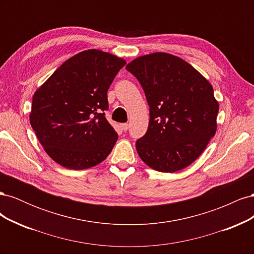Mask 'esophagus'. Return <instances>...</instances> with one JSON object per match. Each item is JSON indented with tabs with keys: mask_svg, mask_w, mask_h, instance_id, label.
I'll use <instances>...</instances> for the list:
<instances>
[{
	"mask_svg": "<svg viewBox=\"0 0 254 254\" xmlns=\"http://www.w3.org/2000/svg\"><path fill=\"white\" fill-rule=\"evenodd\" d=\"M121 128H122V130L126 131V130H128V128H129V125L127 124V123H124V124H121Z\"/></svg>",
	"mask_w": 254,
	"mask_h": 254,
	"instance_id": "34e87169",
	"label": "esophagus"
}]
</instances>
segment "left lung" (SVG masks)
<instances>
[{
    "label": "left lung",
    "instance_id": "1",
    "mask_svg": "<svg viewBox=\"0 0 254 254\" xmlns=\"http://www.w3.org/2000/svg\"><path fill=\"white\" fill-rule=\"evenodd\" d=\"M149 106V124L135 143L143 162L175 173L201 155L216 132L218 102L211 83L187 61L153 53L128 64Z\"/></svg>",
    "mask_w": 254,
    "mask_h": 254
}]
</instances>
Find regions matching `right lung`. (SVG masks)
I'll return each instance as SVG.
<instances>
[{
	"instance_id": "obj_1",
	"label": "right lung",
	"mask_w": 254,
	"mask_h": 254,
	"mask_svg": "<svg viewBox=\"0 0 254 254\" xmlns=\"http://www.w3.org/2000/svg\"><path fill=\"white\" fill-rule=\"evenodd\" d=\"M122 58L99 50L67 59L38 89L29 121L48 155L70 170H86L108 157L118 133L105 118L107 92Z\"/></svg>"
}]
</instances>
